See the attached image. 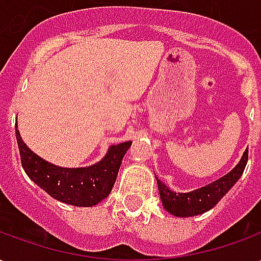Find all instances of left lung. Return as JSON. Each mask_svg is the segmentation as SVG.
<instances>
[{
	"instance_id": "1",
	"label": "left lung",
	"mask_w": 261,
	"mask_h": 261,
	"mask_svg": "<svg viewBox=\"0 0 261 261\" xmlns=\"http://www.w3.org/2000/svg\"><path fill=\"white\" fill-rule=\"evenodd\" d=\"M246 164L247 149L242 155L239 164L236 165L229 173H226L221 179L210 183L207 186L189 193L173 192L155 176L156 183H158L159 196H161L165 210L175 217H183V218L207 213L211 208L215 207L219 200L229 192L236 181L239 180V177L246 168Z\"/></svg>"
}]
</instances>
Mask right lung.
I'll return each instance as SVG.
<instances>
[{"mask_svg":"<svg viewBox=\"0 0 261 261\" xmlns=\"http://www.w3.org/2000/svg\"><path fill=\"white\" fill-rule=\"evenodd\" d=\"M15 133L26 175L48 196L75 207L96 205L110 194L121 161L131 147V141L121 142L109 147L97 164L85 168H61L33 152L22 140L18 124Z\"/></svg>","mask_w":261,"mask_h":261,"instance_id":"1","label":"right lung"}]
</instances>
